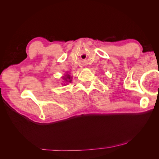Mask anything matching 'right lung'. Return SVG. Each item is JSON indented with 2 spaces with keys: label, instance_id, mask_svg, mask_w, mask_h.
Returning <instances> with one entry per match:
<instances>
[{
  "label": "right lung",
  "instance_id": "add662e5",
  "mask_svg": "<svg viewBox=\"0 0 159 159\" xmlns=\"http://www.w3.org/2000/svg\"><path fill=\"white\" fill-rule=\"evenodd\" d=\"M65 76H66V77H64L63 79H64V80H65V81H66V82H69V83H71V80H71V76H70V75H69V74H66Z\"/></svg>",
  "mask_w": 159,
  "mask_h": 159
}]
</instances>
